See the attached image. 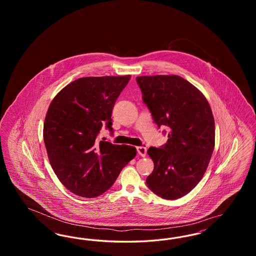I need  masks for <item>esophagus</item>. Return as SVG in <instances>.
I'll use <instances>...</instances> for the list:
<instances>
[{
	"label": "esophagus",
	"instance_id": "obj_1",
	"mask_svg": "<svg viewBox=\"0 0 256 256\" xmlns=\"http://www.w3.org/2000/svg\"><path fill=\"white\" fill-rule=\"evenodd\" d=\"M137 152L139 156H146V146L143 145V146H137Z\"/></svg>",
	"mask_w": 256,
	"mask_h": 256
}]
</instances>
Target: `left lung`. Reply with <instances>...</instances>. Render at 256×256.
<instances>
[{
	"instance_id": "1",
	"label": "left lung",
	"mask_w": 256,
	"mask_h": 256,
	"mask_svg": "<svg viewBox=\"0 0 256 256\" xmlns=\"http://www.w3.org/2000/svg\"><path fill=\"white\" fill-rule=\"evenodd\" d=\"M136 82L154 122L169 130L165 145L148 150L154 169L146 185L165 200L180 198L200 182L213 154L212 110L204 94L180 76H143Z\"/></svg>"
}]
</instances>
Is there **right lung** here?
I'll return each mask as SVG.
<instances>
[{
    "label": "right lung",
    "instance_id": "right-lung-1",
    "mask_svg": "<svg viewBox=\"0 0 256 256\" xmlns=\"http://www.w3.org/2000/svg\"><path fill=\"white\" fill-rule=\"evenodd\" d=\"M130 78H78L50 104L43 128L50 163L60 182L76 195L104 194L136 156L134 146L97 139L102 124L113 132L112 110Z\"/></svg>",
    "mask_w": 256,
    "mask_h": 256
}]
</instances>
